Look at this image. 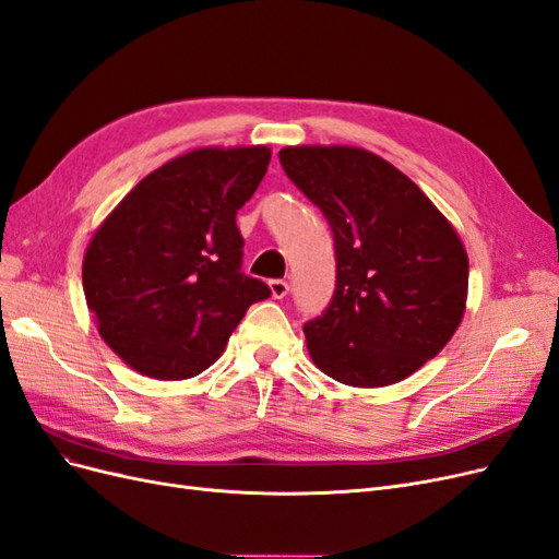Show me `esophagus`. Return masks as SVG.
Returning a JSON list of instances; mask_svg holds the SVG:
<instances>
[{"mask_svg": "<svg viewBox=\"0 0 559 559\" xmlns=\"http://www.w3.org/2000/svg\"><path fill=\"white\" fill-rule=\"evenodd\" d=\"M267 288H271L273 298H277V300L288 294V284L284 280H271V282H267Z\"/></svg>", "mask_w": 559, "mask_h": 559, "instance_id": "obj_1", "label": "esophagus"}]
</instances>
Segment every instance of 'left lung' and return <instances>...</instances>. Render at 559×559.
Instances as JSON below:
<instances>
[{"mask_svg":"<svg viewBox=\"0 0 559 559\" xmlns=\"http://www.w3.org/2000/svg\"><path fill=\"white\" fill-rule=\"evenodd\" d=\"M280 162L321 207L335 240L337 284L305 323L317 368L346 386L381 389L435 358L465 317L469 259L423 189L370 150L288 145Z\"/></svg>","mask_w":559,"mask_h":559,"instance_id":"obj_1","label":"left lung"}]
</instances>
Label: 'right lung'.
Returning a JSON list of instances; mask_svg holds the SVG:
<instances>
[{
	"label": "right lung",
	"mask_w": 559,
	"mask_h": 559,
	"mask_svg": "<svg viewBox=\"0 0 559 559\" xmlns=\"http://www.w3.org/2000/svg\"><path fill=\"white\" fill-rule=\"evenodd\" d=\"M271 147H197L152 170L94 230L83 292L102 340L159 381L213 365L249 305L271 288L240 273L238 210Z\"/></svg>",
	"instance_id": "add662e5"
}]
</instances>
